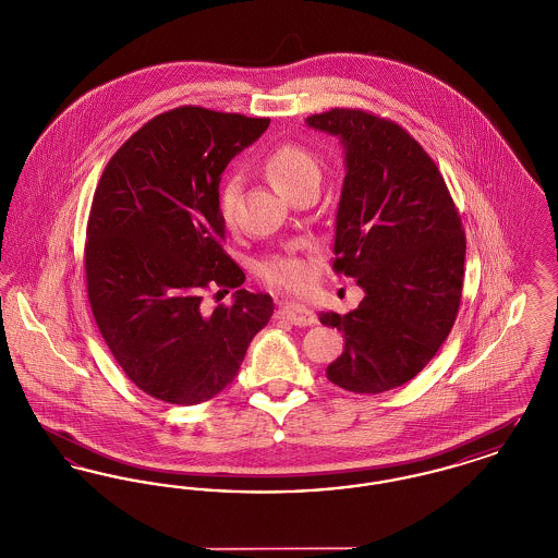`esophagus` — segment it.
Here are the masks:
<instances>
[{
    "label": "esophagus",
    "instance_id": "obj_1",
    "mask_svg": "<svg viewBox=\"0 0 558 558\" xmlns=\"http://www.w3.org/2000/svg\"><path fill=\"white\" fill-rule=\"evenodd\" d=\"M282 318L289 319L294 326H314L318 322V316L307 310L305 305H299V303H287L280 307L278 312Z\"/></svg>",
    "mask_w": 558,
    "mask_h": 558
}]
</instances>
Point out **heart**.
<instances>
[{
	"label": "heart",
	"instance_id": "b5f03b06",
	"mask_svg": "<svg viewBox=\"0 0 558 558\" xmlns=\"http://www.w3.org/2000/svg\"><path fill=\"white\" fill-rule=\"evenodd\" d=\"M264 169L269 182L284 194L294 187L318 182L319 160L299 142H282L267 153ZM239 180L230 178L219 194V213L228 228L236 226ZM262 280L278 291L299 292L310 284V267L296 255H274L259 264Z\"/></svg>",
	"mask_w": 558,
	"mask_h": 558
}]
</instances>
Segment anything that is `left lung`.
Segmentation results:
<instances>
[{"instance_id": "8db88e82", "label": "left lung", "mask_w": 558, "mask_h": 558, "mask_svg": "<svg viewBox=\"0 0 558 558\" xmlns=\"http://www.w3.org/2000/svg\"><path fill=\"white\" fill-rule=\"evenodd\" d=\"M345 144L332 269L364 289L357 310L319 322L345 335L326 376L353 393L412 380L458 316L466 236L435 160L401 125L362 108L307 117Z\"/></svg>"}]
</instances>
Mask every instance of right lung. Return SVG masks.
<instances>
[{
  "mask_svg": "<svg viewBox=\"0 0 558 558\" xmlns=\"http://www.w3.org/2000/svg\"><path fill=\"white\" fill-rule=\"evenodd\" d=\"M269 125L203 107L144 123L110 157L94 192L83 251L87 299L112 357L150 398L194 405L223 391L274 314L264 292L239 289L226 253L219 182ZM236 288L232 306L204 292Z\"/></svg>",
  "mask_w": 558,
  "mask_h": 558,
  "instance_id": "add662e5",
  "label": "right lung"
}]
</instances>
